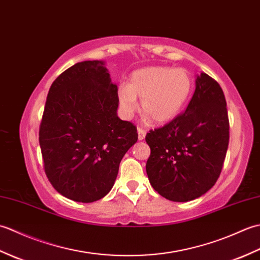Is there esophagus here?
<instances>
[{
    "label": "esophagus",
    "instance_id": "34e87169",
    "mask_svg": "<svg viewBox=\"0 0 260 260\" xmlns=\"http://www.w3.org/2000/svg\"><path fill=\"white\" fill-rule=\"evenodd\" d=\"M137 133H139V140L140 141H143L145 139V136H146V132L142 128V127H139V128H137Z\"/></svg>",
    "mask_w": 260,
    "mask_h": 260
}]
</instances>
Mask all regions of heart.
I'll use <instances>...</instances> for the list:
<instances>
[{
	"instance_id": "heart-1",
	"label": "heart",
	"mask_w": 260,
	"mask_h": 260,
	"mask_svg": "<svg viewBox=\"0 0 260 260\" xmlns=\"http://www.w3.org/2000/svg\"><path fill=\"white\" fill-rule=\"evenodd\" d=\"M193 80L189 71L172 67H147L131 75L128 86L117 88V102L124 118H131L139 108L141 99L143 113L157 124H165L175 118L189 101Z\"/></svg>"
}]
</instances>
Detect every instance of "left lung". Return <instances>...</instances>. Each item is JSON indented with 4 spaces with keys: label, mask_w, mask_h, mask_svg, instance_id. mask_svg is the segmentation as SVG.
Segmentation results:
<instances>
[{
    "label": "left lung",
    "mask_w": 260,
    "mask_h": 260,
    "mask_svg": "<svg viewBox=\"0 0 260 260\" xmlns=\"http://www.w3.org/2000/svg\"><path fill=\"white\" fill-rule=\"evenodd\" d=\"M146 173L154 190L168 200L187 202L217 182L229 144L227 103L221 87L201 73L184 113L150 131Z\"/></svg>",
    "instance_id": "left-lung-1"
}]
</instances>
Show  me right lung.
<instances>
[{
    "instance_id": "1",
    "label": "right lung",
    "mask_w": 260,
    "mask_h": 260,
    "mask_svg": "<svg viewBox=\"0 0 260 260\" xmlns=\"http://www.w3.org/2000/svg\"><path fill=\"white\" fill-rule=\"evenodd\" d=\"M117 108V86L104 61L76 63L52 82L39 143L47 178L60 194L89 203L112 190L139 136Z\"/></svg>"
}]
</instances>
